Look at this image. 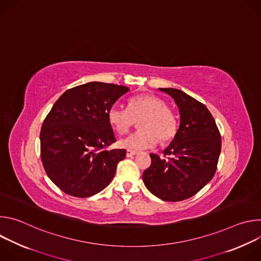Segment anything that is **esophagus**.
I'll use <instances>...</instances> for the list:
<instances>
[{"mask_svg": "<svg viewBox=\"0 0 261 261\" xmlns=\"http://www.w3.org/2000/svg\"><path fill=\"white\" fill-rule=\"evenodd\" d=\"M136 154H137V152L136 151H132V150H127V152H126L127 157H132V156H135Z\"/></svg>", "mask_w": 261, "mask_h": 261, "instance_id": "obj_1", "label": "esophagus"}]
</instances>
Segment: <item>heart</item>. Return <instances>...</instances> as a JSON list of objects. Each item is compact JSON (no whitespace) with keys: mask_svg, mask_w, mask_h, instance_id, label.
Returning a JSON list of instances; mask_svg holds the SVG:
<instances>
[{"mask_svg":"<svg viewBox=\"0 0 261 261\" xmlns=\"http://www.w3.org/2000/svg\"><path fill=\"white\" fill-rule=\"evenodd\" d=\"M108 122L119 134L127 133L139 121V130L119 141V145L133 151L153 147L158 139L165 143L170 141L177 132V119L168 104L158 96L145 94L129 99L127 108L118 105L108 110Z\"/></svg>","mask_w":261,"mask_h":261,"instance_id":"b5f03b06","label":"heart"}]
</instances>
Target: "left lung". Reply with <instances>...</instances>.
<instances>
[{
	"label": "left lung",
	"instance_id": "1",
	"mask_svg": "<svg viewBox=\"0 0 261 261\" xmlns=\"http://www.w3.org/2000/svg\"><path fill=\"white\" fill-rule=\"evenodd\" d=\"M171 96L180 116L179 127L163 151L150 154L142 174L148 191L165 201H181L199 192L213 178L221 152V134L204 104L177 89H160Z\"/></svg>",
	"mask_w": 261,
	"mask_h": 261
}]
</instances>
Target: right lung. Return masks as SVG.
Listing matches in <instances>:
<instances>
[{"instance_id": "right-lung-1", "label": "right lung", "mask_w": 261, "mask_h": 261, "mask_svg": "<svg viewBox=\"0 0 261 261\" xmlns=\"http://www.w3.org/2000/svg\"><path fill=\"white\" fill-rule=\"evenodd\" d=\"M127 87L88 83L67 90L54 104L40 131V151L48 177L68 195L90 197L110 184L124 148H106L117 139L108 110Z\"/></svg>"}]
</instances>
